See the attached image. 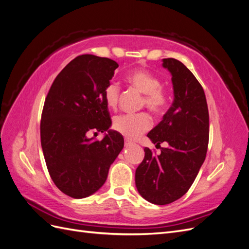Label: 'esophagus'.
<instances>
[{
	"mask_svg": "<svg viewBox=\"0 0 249 249\" xmlns=\"http://www.w3.org/2000/svg\"><path fill=\"white\" fill-rule=\"evenodd\" d=\"M132 144H133V142H132V141L127 140V139H125V140H124V146H130V145H132Z\"/></svg>",
	"mask_w": 249,
	"mask_h": 249,
	"instance_id": "obj_1",
	"label": "esophagus"
}]
</instances>
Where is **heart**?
Returning <instances> with one entry per match:
<instances>
[{
  "mask_svg": "<svg viewBox=\"0 0 249 249\" xmlns=\"http://www.w3.org/2000/svg\"><path fill=\"white\" fill-rule=\"evenodd\" d=\"M129 84L144 93L142 104L157 115L166 110L169 95L161 87V81L156 74L145 70H135L126 77ZM104 99L107 106L116 109L120 99V87L117 83L111 82L104 89ZM152 118L145 112L137 114L120 115L114 119V129L127 139H136L152 127Z\"/></svg>",
  "mask_w": 249,
  "mask_h": 249,
  "instance_id": "heart-1",
  "label": "heart"
}]
</instances>
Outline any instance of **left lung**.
Segmentation results:
<instances>
[{"instance_id": "obj_1", "label": "left lung", "mask_w": 249, "mask_h": 249, "mask_svg": "<svg viewBox=\"0 0 249 249\" xmlns=\"http://www.w3.org/2000/svg\"><path fill=\"white\" fill-rule=\"evenodd\" d=\"M171 73L175 99L163 119L147 134L157 146L167 142L156 156L144 148V159L135 172L141 196L155 205H168L189 190L206 159L209 111L205 91L194 74L177 59H163Z\"/></svg>"}]
</instances>
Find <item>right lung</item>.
Segmentation results:
<instances>
[{
	"label": "right lung",
	"instance_id": "obj_1",
	"mask_svg": "<svg viewBox=\"0 0 249 249\" xmlns=\"http://www.w3.org/2000/svg\"><path fill=\"white\" fill-rule=\"evenodd\" d=\"M117 62L81 55L53 82L40 122L41 147L53 182L72 198H84L105 184L109 168L124 148V137L111 126L106 87ZM107 131L101 141L88 133Z\"/></svg>",
	"mask_w": 249,
	"mask_h": 249
}]
</instances>
